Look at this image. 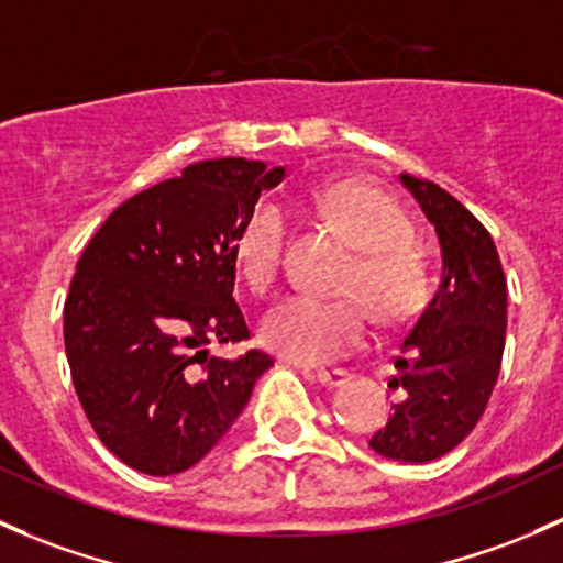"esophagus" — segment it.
Here are the masks:
<instances>
[{
  "instance_id": "esophagus-1",
  "label": "esophagus",
  "mask_w": 563,
  "mask_h": 563,
  "mask_svg": "<svg viewBox=\"0 0 563 563\" xmlns=\"http://www.w3.org/2000/svg\"><path fill=\"white\" fill-rule=\"evenodd\" d=\"M307 377L316 383H321L323 388H340L347 383V372L345 369H318V372H307Z\"/></svg>"
}]
</instances>
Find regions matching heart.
<instances>
[{
  "mask_svg": "<svg viewBox=\"0 0 563 563\" xmlns=\"http://www.w3.org/2000/svg\"><path fill=\"white\" fill-rule=\"evenodd\" d=\"M312 205L356 251L342 291L361 294L372 316L386 327L405 323L421 305L423 266L410 242L405 212L377 188L358 180L331 183L312 194ZM288 218L264 199L236 234V264L253 291H266L280 269ZM366 312L356 299L323 301L288 297L262 323V342L291 364L318 366L347 356L364 342Z\"/></svg>",
  "mask_w": 563,
  "mask_h": 563,
  "instance_id": "b5f03b06",
  "label": "heart"
}]
</instances>
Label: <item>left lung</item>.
Returning <instances> with one entry per match:
<instances>
[{
	"label": "left lung",
	"instance_id": "1",
	"mask_svg": "<svg viewBox=\"0 0 563 563\" xmlns=\"http://www.w3.org/2000/svg\"><path fill=\"white\" fill-rule=\"evenodd\" d=\"M440 242L437 291L396 353L388 383L399 401L369 440L377 455L426 464L451 453L475 429L505 353L507 280L485 227L431 180L399 175Z\"/></svg>",
	"mask_w": 563,
	"mask_h": 563
}]
</instances>
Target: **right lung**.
Instances as JSON below:
<instances>
[{"label":"right lung","instance_id":"right-lung-1","mask_svg":"<svg viewBox=\"0 0 563 563\" xmlns=\"http://www.w3.org/2000/svg\"><path fill=\"white\" fill-rule=\"evenodd\" d=\"M283 177L247 158L191 164L112 210L82 251L64 347L93 431L132 470L167 477L199 464L272 366L258 351L227 361L207 345L247 336L236 234Z\"/></svg>","mask_w":563,"mask_h":563}]
</instances>
